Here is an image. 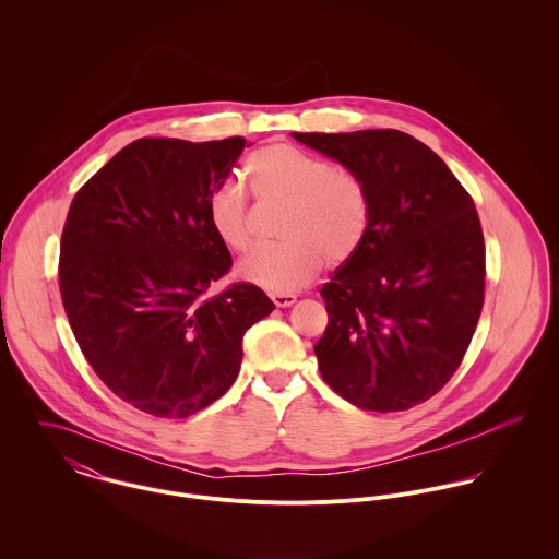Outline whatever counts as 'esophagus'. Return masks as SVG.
I'll list each match as a JSON object with an SVG mask.
<instances>
[{
	"mask_svg": "<svg viewBox=\"0 0 559 559\" xmlns=\"http://www.w3.org/2000/svg\"><path fill=\"white\" fill-rule=\"evenodd\" d=\"M271 299H273V304H275L277 308H290V306L297 301V297H295V295H290V293H284V295H271Z\"/></svg>",
	"mask_w": 559,
	"mask_h": 559,
	"instance_id": "esophagus-1",
	"label": "esophagus"
}]
</instances>
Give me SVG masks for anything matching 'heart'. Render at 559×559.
<instances>
[{
    "instance_id": "b5f03b06",
    "label": "heart",
    "mask_w": 559,
    "mask_h": 559,
    "mask_svg": "<svg viewBox=\"0 0 559 559\" xmlns=\"http://www.w3.org/2000/svg\"><path fill=\"white\" fill-rule=\"evenodd\" d=\"M245 174L260 202L286 206L280 237L288 242L249 253L239 264L240 280L275 295L295 293L319 275L322 260L340 266L359 251L370 226V200L353 169L290 144H271L249 155ZM206 215L222 245L237 253L249 249V206L239 185H219Z\"/></svg>"
}]
</instances>
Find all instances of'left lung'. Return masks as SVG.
<instances>
[{"label":"left lung","mask_w":559,"mask_h":559,"mask_svg":"<svg viewBox=\"0 0 559 559\" xmlns=\"http://www.w3.org/2000/svg\"><path fill=\"white\" fill-rule=\"evenodd\" d=\"M366 185L370 226L320 290L324 383L364 411H406L459 370L484 306V237L472 195L396 129L293 133Z\"/></svg>","instance_id":"obj_1"}]
</instances>
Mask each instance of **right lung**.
I'll use <instances>...</instances> for the list:
<instances>
[{
  "instance_id": "add662e5",
  "label": "right lung",
  "mask_w": 559,
  "mask_h": 559,
  "mask_svg": "<svg viewBox=\"0 0 559 559\" xmlns=\"http://www.w3.org/2000/svg\"><path fill=\"white\" fill-rule=\"evenodd\" d=\"M242 138H142L73 198L60 242V293L83 357L131 406L189 417L222 399L242 361V335L275 306L253 284L217 297L233 255L206 202Z\"/></svg>"
}]
</instances>
